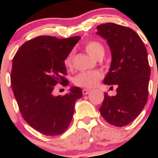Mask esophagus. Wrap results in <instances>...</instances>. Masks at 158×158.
Here are the masks:
<instances>
[{
    "mask_svg": "<svg viewBox=\"0 0 158 158\" xmlns=\"http://www.w3.org/2000/svg\"><path fill=\"white\" fill-rule=\"evenodd\" d=\"M89 92H90V90H89V89H83V90H82V94H83L84 95H88Z\"/></svg>",
    "mask_w": 158,
    "mask_h": 158,
    "instance_id": "obj_1",
    "label": "esophagus"
}]
</instances>
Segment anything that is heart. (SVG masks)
<instances>
[{"label": "heart", "mask_w": 158, "mask_h": 158, "mask_svg": "<svg viewBox=\"0 0 158 158\" xmlns=\"http://www.w3.org/2000/svg\"><path fill=\"white\" fill-rule=\"evenodd\" d=\"M85 49L89 55L96 60H100L102 58L105 54V48L102 44L96 40H89L85 44ZM73 51L69 52L65 59V65L67 67H71L73 66ZM103 75L99 71H89L82 72L79 73L74 78L73 82L76 85L85 89H92L96 86L100 80L102 79Z\"/></svg>", "instance_id": "obj_1"}]
</instances>
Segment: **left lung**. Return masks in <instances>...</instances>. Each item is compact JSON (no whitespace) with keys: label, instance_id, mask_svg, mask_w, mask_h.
I'll list each match as a JSON object with an SVG mask.
<instances>
[{"label":"left lung","instance_id":"8db88e82","mask_svg":"<svg viewBox=\"0 0 158 158\" xmlns=\"http://www.w3.org/2000/svg\"><path fill=\"white\" fill-rule=\"evenodd\" d=\"M97 30L107 40L112 57L104 84L117 86L114 96L105 92L99 111L109 124L123 127L133 122L147 103L151 75L147 49L138 33L127 27L107 23Z\"/></svg>","mask_w":158,"mask_h":158}]
</instances>
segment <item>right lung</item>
Here are the masks:
<instances>
[{"instance_id":"add662e5","label":"right lung","mask_w":158,"mask_h":158,"mask_svg":"<svg viewBox=\"0 0 158 158\" xmlns=\"http://www.w3.org/2000/svg\"><path fill=\"white\" fill-rule=\"evenodd\" d=\"M80 36L58 39L40 36L27 41L13 59L10 82L23 119L32 128L48 136L61 135L69 127L76 100L82 98L79 87L55 96L56 84L69 81L65 59Z\"/></svg>"}]
</instances>
